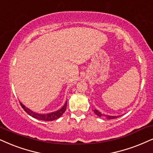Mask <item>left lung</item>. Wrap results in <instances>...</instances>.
I'll return each instance as SVG.
<instances>
[{
    "mask_svg": "<svg viewBox=\"0 0 153 153\" xmlns=\"http://www.w3.org/2000/svg\"><path fill=\"white\" fill-rule=\"evenodd\" d=\"M93 111L98 116L100 117V118H106V119H110V120L114 119V118H118V117L120 116H109V115L102 114L101 112H100V111L97 110V109H94V110H93Z\"/></svg>",
    "mask_w": 153,
    "mask_h": 153,
    "instance_id": "left-lung-1",
    "label": "left lung"
}]
</instances>
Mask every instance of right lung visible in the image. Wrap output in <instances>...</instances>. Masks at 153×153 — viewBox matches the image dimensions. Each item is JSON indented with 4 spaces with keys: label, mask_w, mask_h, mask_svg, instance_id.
<instances>
[{
    "label": "right lung",
    "mask_w": 153,
    "mask_h": 153,
    "mask_svg": "<svg viewBox=\"0 0 153 153\" xmlns=\"http://www.w3.org/2000/svg\"><path fill=\"white\" fill-rule=\"evenodd\" d=\"M20 105L22 106V108L24 109L25 111L28 115L33 117V118H36V119L41 120H45V121H52V120H56L57 118H59L60 116H62V115L65 113L66 111V108H67V101H66L65 104H64L63 106L61 108L59 109V110L54 111V112L49 113V114H37V113H35L30 110V108H28L27 107H26L25 105L22 104L21 102H20Z\"/></svg>",
    "instance_id": "right-lung-1"
}]
</instances>
